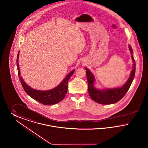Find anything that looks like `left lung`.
<instances>
[{
    "instance_id": "left-lung-1",
    "label": "left lung",
    "mask_w": 148,
    "mask_h": 148,
    "mask_svg": "<svg viewBox=\"0 0 148 148\" xmlns=\"http://www.w3.org/2000/svg\"><path fill=\"white\" fill-rule=\"evenodd\" d=\"M129 49L131 53H132V48L129 46ZM133 64V69L132 71L131 75L127 82L120 88H109L105 90H99L93 86L95 77L93 74L88 69L85 68L86 76L88 82V90L91 98L93 101L103 105H109L116 103L120 100L129 90L132 81L135 76V61L133 55L132 56Z\"/></svg>"
}]
</instances>
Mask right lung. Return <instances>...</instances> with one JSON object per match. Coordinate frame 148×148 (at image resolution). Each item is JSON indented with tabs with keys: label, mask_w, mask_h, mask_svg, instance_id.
I'll return each instance as SVG.
<instances>
[{
	"label": "right lung",
	"mask_w": 148,
	"mask_h": 148,
	"mask_svg": "<svg viewBox=\"0 0 148 148\" xmlns=\"http://www.w3.org/2000/svg\"><path fill=\"white\" fill-rule=\"evenodd\" d=\"M19 51L18 52L16 58L18 73L21 83L26 93L35 100L38 101L39 102L45 105H54L62 101L67 92L68 82L71 76L73 74L75 70H72L67 75V76L64 78L62 82L58 86L55 87V88L48 91L37 90L32 88L29 86L27 85L24 81L22 78L21 77L19 67L18 64V57L19 55Z\"/></svg>",
	"instance_id": "add662e5"
}]
</instances>
